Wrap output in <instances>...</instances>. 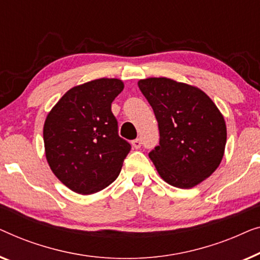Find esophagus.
<instances>
[{
  "instance_id": "esophagus-1",
  "label": "esophagus",
  "mask_w": 260,
  "mask_h": 260,
  "mask_svg": "<svg viewBox=\"0 0 260 260\" xmlns=\"http://www.w3.org/2000/svg\"><path fill=\"white\" fill-rule=\"evenodd\" d=\"M132 146H133L134 148H140L141 147V140L140 139H135V140L132 141Z\"/></svg>"
}]
</instances>
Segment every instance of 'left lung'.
Returning a JSON list of instances; mask_svg holds the SVG:
<instances>
[{
	"mask_svg": "<svg viewBox=\"0 0 260 260\" xmlns=\"http://www.w3.org/2000/svg\"><path fill=\"white\" fill-rule=\"evenodd\" d=\"M159 125V145L148 153L164 180L194 187L220 164L226 145L225 120L213 101L197 87L167 78L138 82Z\"/></svg>",
	"mask_w": 260,
	"mask_h": 260,
	"instance_id": "left-lung-1",
	"label": "left lung"
}]
</instances>
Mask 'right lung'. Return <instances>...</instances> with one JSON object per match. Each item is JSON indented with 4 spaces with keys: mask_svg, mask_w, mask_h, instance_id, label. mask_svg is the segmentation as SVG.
Masks as SVG:
<instances>
[{
    "mask_svg": "<svg viewBox=\"0 0 260 260\" xmlns=\"http://www.w3.org/2000/svg\"><path fill=\"white\" fill-rule=\"evenodd\" d=\"M118 79H99L69 89L47 116L46 156L53 173L72 191L92 194L112 184L131 144L119 135L112 102L122 92Z\"/></svg>",
    "mask_w": 260,
    "mask_h": 260,
    "instance_id": "1",
    "label": "right lung"
}]
</instances>
